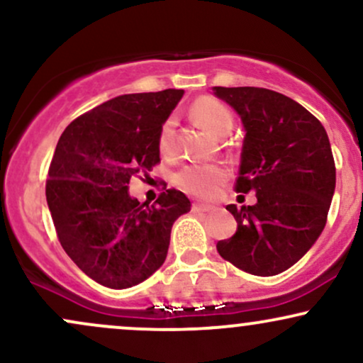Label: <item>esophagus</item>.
Segmentation results:
<instances>
[{"mask_svg":"<svg viewBox=\"0 0 363 363\" xmlns=\"http://www.w3.org/2000/svg\"><path fill=\"white\" fill-rule=\"evenodd\" d=\"M213 210L211 205H193V211L194 213H208V211Z\"/></svg>","mask_w":363,"mask_h":363,"instance_id":"obj_1","label":"esophagus"}]
</instances>
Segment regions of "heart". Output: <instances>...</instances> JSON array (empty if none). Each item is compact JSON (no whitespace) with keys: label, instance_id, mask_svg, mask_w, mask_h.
I'll use <instances>...</instances> for the list:
<instances>
[{"label":"heart","instance_id":"obj_1","mask_svg":"<svg viewBox=\"0 0 363 363\" xmlns=\"http://www.w3.org/2000/svg\"><path fill=\"white\" fill-rule=\"evenodd\" d=\"M191 114L203 128L215 136L228 135L232 124H234V119H232L227 106L211 97L198 99L193 104ZM158 150H160L162 155H172L174 150H176V128H174L172 119L165 121L160 129ZM225 181H227V170L222 165L215 164L186 165L177 176V184L186 193L198 196V198H213Z\"/></svg>","mask_w":363,"mask_h":363}]
</instances>
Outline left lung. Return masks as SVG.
I'll return each instance as SVG.
<instances>
[{
	"instance_id": "obj_1",
	"label": "left lung",
	"mask_w": 363,
	"mask_h": 363,
	"mask_svg": "<svg viewBox=\"0 0 363 363\" xmlns=\"http://www.w3.org/2000/svg\"><path fill=\"white\" fill-rule=\"evenodd\" d=\"M244 126L235 189L256 193L252 206L228 205L237 232L216 251L245 273L273 277L294 266L326 225L336 186L323 124L286 95L257 86H213Z\"/></svg>"
}]
</instances>
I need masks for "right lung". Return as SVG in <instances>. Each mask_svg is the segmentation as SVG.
<instances>
[{
    "mask_svg": "<svg viewBox=\"0 0 363 363\" xmlns=\"http://www.w3.org/2000/svg\"><path fill=\"white\" fill-rule=\"evenodd\" d=\"M184 90L126 94L94 107L62 131L45 199L60 242L91 280L114 290L145 281L164 264L170 230L191 210L167 189L153 205L129 181L160 162L158 135Z\"/></svg>",
    "mask_w": 363,
    "mask_h": 363,
    "instance_id": "add662e5",
    "label": "right lung"
}]
</instances>
